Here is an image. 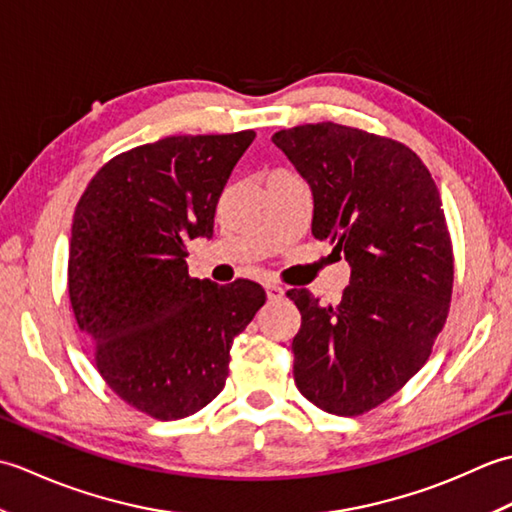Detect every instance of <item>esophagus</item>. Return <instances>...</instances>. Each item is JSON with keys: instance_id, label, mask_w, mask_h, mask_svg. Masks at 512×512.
<instances>
[{"instance_id": "34e87169", "label": "esophagus", "mask_w": 512, "mask_h": 512, "mask_svg": "<svg viewBox=\"0 0 512 512\" xmlns=\"http://www.w3.org/2000/svg\"><path fill=\"white\" fill-rule=\"evenodd\" d=\"M266 295H268V301H279L284 299V288L277 286V284H266Z\"/></svg>"}]
</instances>
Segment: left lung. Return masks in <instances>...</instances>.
Listing matches in <instances>:
<instances>
[{
  "label": "left lung",
  "mask_w": 512,
  "mask_h": 512,
  "mask_svg": "<svg viewBox=\"0 0 512 512\" xmlns=\"http://www.w3.org/2000/svg\"><path fill=\"white\" fill-rule=\"evenodd\" d=\"M273 143L308 180L312 235L352 266L341 303L288 290L297 389L336 416H363L429 361L449 317L453 246L440 191L416 151L339 123L281 129Z\"/></svg>",
  "instance_id": "obj_1"
}]
</instances>
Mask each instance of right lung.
<instances>
[{"label": "right lung", "instance_id": "add662e5", "mask_svg": "<svg viewBox=\"0 0 512 512\" xmlns=\"http://www.w3.org/2000/svg\"><path fill=\"white\" fill-rule=\"evenodd\" d=\"M255 132L167 136L107 160L74 209L68 292L101 378L129 407L178 420L220 394L235 336L264 306L248 279L187 270Z\"/></svg>", "mask_w": 512, "mask_h": 512}]
</instances>
